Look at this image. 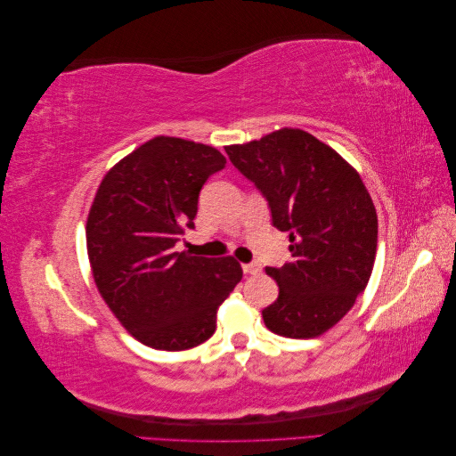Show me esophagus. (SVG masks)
Returning a JSON list of instances; mask_svg holds the SVG:
<instances>
[{"instance_id": "34e87169", "label": "esophagus", "mask_w": 456, "mask_h": 456, "mask_svg": "<svg viewBox=\"0 0 456 456\" xmlns=\"http://www.w3.org/2000/svg\"><path fill=\"white\" fill-rule=\"evenodd\" d=\"M243 273H258L260 272V265L258 262H249V265H243Z\"/></svg>"}]
</instances>
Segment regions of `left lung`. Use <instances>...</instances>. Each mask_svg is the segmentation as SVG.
<instances>
[{
    "label": "left lung",
    "instance_id": "1",
    "mask_svg": "<svg viewBox=\"0 0 456 456\" xmlns=\"http://www.w3.org/2000/svg\"><path fill=\"white\" fill-rule=\"evenodd\" d=\"M230 161L268 201L272 224L289 232L293 260L266 268L280 295L262 310L289 338L323 335L365 291L377 255V211L360 175L300 129L226 146Z\"/></svg>",
    "mask_w": 456,
    "mask_h": 456
}]
</instances>
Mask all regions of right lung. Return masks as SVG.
<instances>
[{
    "label": "right lung",
    "mask_w": 456,
    "mask_h": 456,
    "mask_svg": "<svg viewBox=\"0 0 456 456\" xmlns=\"http://www.w3.org/2000/svg\"><path fill=\"white\" fill-rule=\"evenodd\" d=\"M226 158L213 146L156 136L106 173L87 218L93 278L108 308L142 344L178 352L211 338L216 310L241 280L232 256L176 253L198 200Z\"/></svg>",
    "instance_id": "right-lung-1"
}]
</instances>
